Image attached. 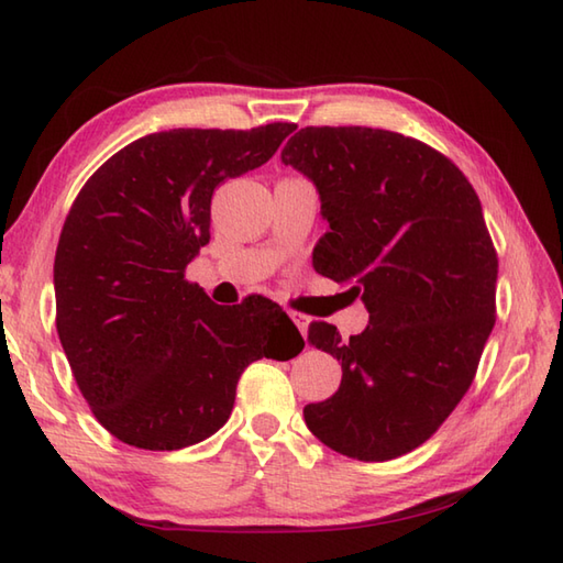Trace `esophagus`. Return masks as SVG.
Instances as JSON below:
<instances>
[{
    "mask_svg": "<svg viewBox=\"0 0 563 563\" xmlns=\"http://www.w3.org/2000/svg\"><path fill=\"white\" fill-rule=\"evenodd\" d=\"M290 319L295 321V327L300 329V333L305 336V333H307V327H309V317H307V314H302V312H295V309H292V312H290Z\"/></svg>",
    "mask_w": 563,
    "mask_h": 563,
    "instance_id": "esophagus-1",
    "label": "esophagus"
}]
</instances>
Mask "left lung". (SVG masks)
<instances>
[{
	"instance_id": "8db88e82",
	"label": "left lung",
	"mask_w": 563,
	"mask_h": 563,
	"mask_svg": "<svg viewBox=\"0 0 563 563\" xmlns=\"http://www.w3.org/2000/svg\"><path fill=\"white\" fill-rule=\"evenodd\" d=\"M283 162L312 178L329 222L314 268L353 283L369 312L349 341L309 324L343 377L305 406L307 428L345 457H401L454 411L494 329L498 256L479 196L445 154L379 128H302Z\"/></svg>"
}]
</instances>
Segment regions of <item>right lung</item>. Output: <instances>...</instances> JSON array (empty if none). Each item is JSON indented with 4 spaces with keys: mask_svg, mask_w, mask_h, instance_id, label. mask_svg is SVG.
I'll return each mask as SVG.
<instances>
[{
    "mask_svg": "<svg viewBox=\"0 0 563 563\" xmlns=\"http://www.w3.org/2000/svg\"><path fill=\"white\" fill-rule=\"evenodd\" d=\"M295 128L145 135L71 202L55 254V324L81 397L113 438L140 450L196 445L227 423L251 363L305 349L266 297L222 307L186 280L210 242L214 188L266 164Z\"/></svg>",
    "mask_w": 563,
    "mask_h": 563,
    "instance_id": "right-lung-1",
    "label": "right lung"
}]
</instances>
